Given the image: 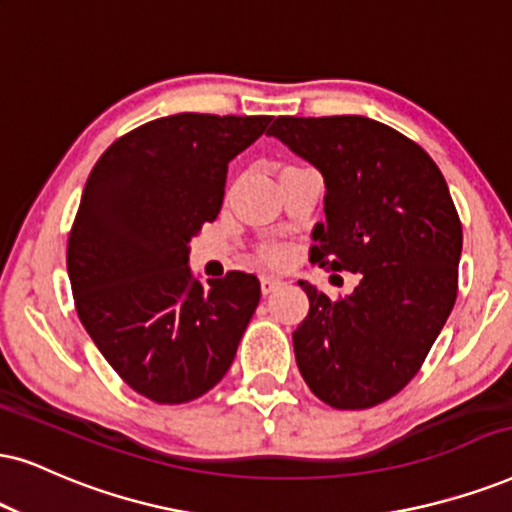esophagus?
<instances>
[{"label": "esophagus", "mask_w": 512, "mask_h": 512, "mask_svg": "<svg viewBox=\"0 0 512 512\" xmlns=\"http://www.w3.org/2000/svg\"><path fill=\"white\" fill-rule=\"evenodd\" d=\"M260 286H262V293L269 295V293H274V290L281 288L283 281L276 276H260Z\"/></svg>", "instance_id": "34e87169"}]
</instances>
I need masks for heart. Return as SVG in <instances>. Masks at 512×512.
I'll return each instance as SVG.
<instances>
[{
  "label": "heart",
  "instance_id": "heart-1",
  "mask_svg": "<svg viewBox=\"0 0 512 512\" xmlns=\"http://www.w3.org/2000/svg\"><path fill=\"white\" fill-rule=\"evenodd\" d=\"M257 260L267 264V267H281V264H286L288 260V252L286 248H281V245H262V248L257 250Z\"/></svg>",
  "mask_w": 512,
  "mask_h": 512
}]
</instances>
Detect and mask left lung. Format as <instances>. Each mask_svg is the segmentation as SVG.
<instances>
[{"instance_id": "8db88e82", "label": "left lung", "mask_w": 512, "mask_h": 512, "mask_svg": "<svg viewBox=\"0 0 512 512\" xmlns=\"http://www.w3.org/2000/svg\"><path fill=\"white\" fill-rule=\"evenodd\" d=\"M269 134L326 181L309 262L359 276L340 300L300 281L297 368L323 404L371 409L411 383L454 309L463 229L449 186L416 141L361 115H281Z\"/></svg>"}]
</instances>
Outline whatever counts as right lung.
Instances as JSON below:
<instances>
[{
  "label": "right lung",
  "instance_id": "obj_1",
  "mask_svg": "<svg viewBox=\"0 0 512 512\" xmlns=\"http://www.w3.org/2000/svg\"><path fill=\"white\" fill-rule=\"evenodd\" d=\"M269 115L179 113L113 141L68 236L75 309L113 371L155 404H186L229 371L260 302L243 271L200 283L189 241L215 222L226 167Z\"/></svg>",
  "mask_w": 512,
  "mask_h": 512
}]
</instances>
